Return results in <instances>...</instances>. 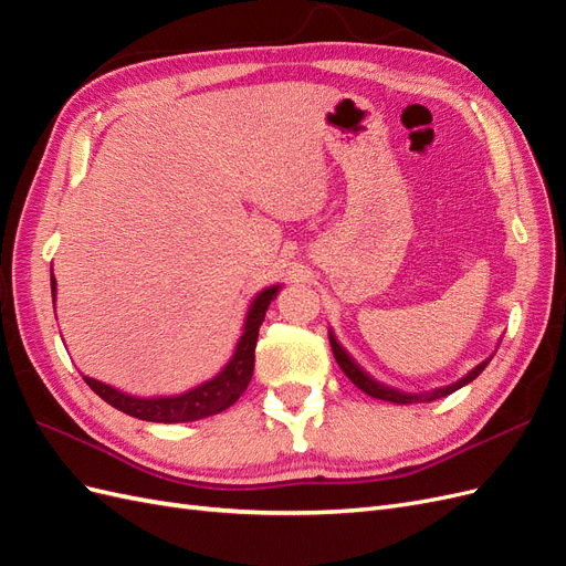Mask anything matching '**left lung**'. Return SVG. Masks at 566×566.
I'll return each instance as SVG.
<instances>
[{
    "label": "left lung",
    "instance_id": "obj_1",
    "mask_svg": "<svg viewBox=\"0 0 566 566\" xmlns=\"http://www.w3.org/2000/svg\"><path fill=\"white\" fill-rule=\"evenodd\" d=\"M331 347H333V354H335V361H337V366L345 370V375L347 378L361 389V391H366L368 397H373V399H382V401H391V403H420V401H434V399H441V397H447V394H453L455 389H460V387H465L468 382H472L479 373H482L486 366H489V361H484V364H479L472 373H468L465 378L462 380H458V382H453V385H449V387H443V389H434V391H427V394H403V391H397V389H389V387H385V385H380V382H375V380H370L368 375L358 368L352 358H349V354L339 347V342L335 339V335L331 333Z\"/></svg>",
    "mask_w": 566,
    "mask_h": 566
}]
</instances>
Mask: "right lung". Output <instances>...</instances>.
I'll list each match as a JSON object with an SVG mask.
<instances>
[{"label": "right lung", "mask_w": 566, "mask_h": 566, "mask_svg": "<svg viewBox=\"0 0 566 566\" xmlns=\"http://www.w3.org/2000/svg\"><path fill=\"white\" fill-rule=\"evenodd\" d=\"M276 293H279V285H273L254 297L245 321V333L241 342H238L235 354L227 364V368L221 370L214 380L205 382L191 391L179 394V397H167V399H134L104 382L87 378V375H84V382H87L98 397L108 401L113 408L123 410V413L132 418L148 420V422H191V420L221 413V410L238 401V397H241L252 380L256 335H260V325ZM51 297H56L54 276H51Z\"/></svg>", "instance_id": "obj_1"}]
</instances>
